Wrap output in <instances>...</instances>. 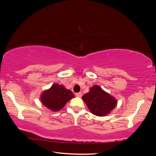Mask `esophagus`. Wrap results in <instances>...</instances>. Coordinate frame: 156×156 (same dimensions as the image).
<instances>
[{
    "instance_id": "1",
    "label": "esophagus",
    "mask_w": 156,
    "mask_h": 156,
    "mask_svg": "<svg viewBox=\"0 0 156 156\" xmlns=\"http://www.w3.org/2000/svg\"><path fill=\"white\" fill-rule=\"evenodd\" d=\"M76 96L77 97H82V92H77V93H76Z\"/></svg>"
}]
</instances>
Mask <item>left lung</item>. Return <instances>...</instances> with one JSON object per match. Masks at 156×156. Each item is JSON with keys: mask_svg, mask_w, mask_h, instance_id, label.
<instances>
[{"mask_svg": "<svg viewBox=\"0 0 156 156\" xmlns=\"http://www.w3.org/2000/svg\"><path fill=\"white\" fill-rule=\"evenodd\" d=\"M89 110L94 115L102 117L110 113L117 105V101L97 85L90 88V91L82 97Z\"/></svg>", "mask_w": 156, "mask_h": 156, "instance_id": "1", "label": "left lung"}]
</instances>
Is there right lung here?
I'll return each mask as SVG.
<instances>
[{"instance_id":"right-lung-1","label":"right lung","mask_w":156,"mask_h":156,"mask_svg":"<svg viewBox=\"0 0 156 156\" xmlns=\"http://www.w3.org/2000/svg\"><path fill=\"white\" fill-rule=\"evenodd\" d=\"M72 92L63 86L54 84L48 90L43 92L41 97L42 103L53 111H58L64 107L66 102L74 98Z\"/></svg>"}]
</instances>
